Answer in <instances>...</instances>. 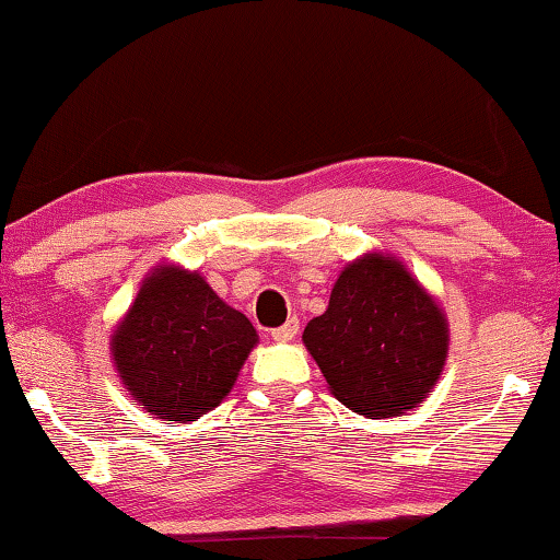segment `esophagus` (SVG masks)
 Here are the masks:
<instances>
[{"instance_id":"1","label":"esophagus","mask_w":560,"mask_h":560,"mask_svg":"<svg viewBox=\"0 0 560 560\" xmlns=\"http://www.w3.org/2000/svg\"><path fill=\"white\" fill-rule=\"evenodd\" d=\"M296 332H299V319L291 317V319L287 322V325L271 329V337H273V340H277V342H289V340H294Z\"/></svg>"}]
</instances>
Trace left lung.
<instances>
[{
  "label": "left lung",
  "instance_id": "8db88e82",
  "mask_svg": "<svg viewBox=\"0 0 560 560\" xmlns=\"http://www.w3.org/2000/svg\"><path fill=\"white\" fill-rule=\"evenodd\" d=\"M302 340L340 404L362 416H396L434 388L448 329L421 283L396 258L373 254L340 273L327 312Z\"/></svg>",
  "mask_w": 560,
  "mask_h": 560
}]
</instances>
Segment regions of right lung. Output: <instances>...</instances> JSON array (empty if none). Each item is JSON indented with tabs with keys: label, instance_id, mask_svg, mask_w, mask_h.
<instances>
[{
	"label": "right lung",
	"instance_id": "right-lung-1",
	"mask_svg": "<svg viewBox=\"0 0 560 560\" xmlns=\"http://www.w3.org/2000/svg\"><path fill=\"white\" fill-rule=\"evenodd\" d=\"M258 335L200 273L154 271L112 340L131 398L156 419L195 421L233 388Z\"/></svg>",
	"mask_w": 560,
	"mask_h": 560
}]
</instances>
